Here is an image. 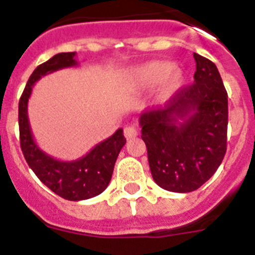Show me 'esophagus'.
Wrapping results in <instances>:
<instances>
[{
	"label": "esophagus",
	"mask_w": 255,
	"mask_h": 255,
	"mask_svg": "<svg viewBox=\"0 0 255 255\" xmlns=\"http://www.w3.org/2000/svg\"><path fill=\"white\" fill-rule=\"evenodd\" d=\"M124 135H125V138L128 140H131V139L138 136V130H136L135 126H126L125 129H124Z\"/></svg>",
	"instance_id": "34e87169"
}]
</instances>
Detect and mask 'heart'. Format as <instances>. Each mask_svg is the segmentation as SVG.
Masks as SVG:
<instances>
[{"label":"heart","mask_w":255,"mask_h":255,"mask_svg":"<svg viewBox=\"0 0 255 255\" xmlns=\"http://www.w3.org/2000/svg\"><path fill=\"white\" fill-rule=\"evenodd\" d=\"M184 78V71L177 65H171L166 61H150L130 70L126 75V82L131 87L141 89L158 85L155 100L166 102L177 93Z\"/></svg>","instance_id":"heart-1"}]
</instances>
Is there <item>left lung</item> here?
Returning <instances> with one entry per match:
<instances>
[{"instance_id": "8db88e82", "label": "left lung", "mask_w": 255, "mask_h": 255, "mask_svg": "<svg viewBox=\"0 0 255 255\" xmlns=\"http://www.w3.org/2000/svg\"><path fill=\"white\" fill-rule=\"evenodd\" d=\"M194 83L164 108L139 117L153 180L173 193L194 191L220 167L227 147V92L217 66L194 53Z\"/></svg>"}]
</instances>
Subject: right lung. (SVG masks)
Segmentation results:
<instances>
[{"instance_id": "right-lung-1", "label": "right lung", "mask_w": 255, "mask_h": 255, "mask_svg": "<svg viewBox=\"0 0 255 255\" xmlns=\"http://www.w3.org/2000/svg\"><path fill=\"white\" fill-rule=\"evenodd\" d=\"M75 52L57 53L33 71L19 101L20 147L29 167L47 188L67 200H84L100 195L108 186L114 172L115 162L126 139L123 129L101 141L82 158L60 161L40 149L31 134L28 119V101L33 85L42 76L57 70L78 66Z\"/></svg>"}]
</instances>
